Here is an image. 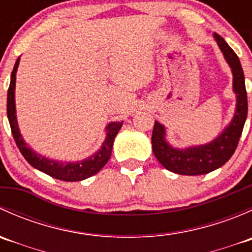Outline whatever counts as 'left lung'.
Here are the masks:
<instances>
[{
  "instance_id": "8db88e82",
  "label": "left lung",
  "mask_w": 252,
  "mask_h": 252,
  "mask_svg": "<svg viewBox=\"0 0 252 252\" xmlns=\"http://www.w3.org/2000/svg\"><path fill=\"white\" fill-rule=\"evenodd\" d=\"M220 51L229 63L233 72V88L236 94V111L232 123L216 140L207 145L178 150L169 146L164 140L163 126L155 122L152 131V151L159 163L168 171L182 175H201L222 167L234 154L243 133L248 116V94L245 78L238 56L220 35L215 34Z\"/></svg>"
}]
</instances>
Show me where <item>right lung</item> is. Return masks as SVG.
<instances>
[{"instance_id":"obj_1","label":"right lung","mask_w":252,"mask_h":252,"mask_svg":"<svg viewBox=\"0 0 252 252\" xmlns=\"http://www.w3.org/2000/svg\"><path fill=\"white\" fill-rule=\"evenodd\" d=\"M18 64H19V58H18L13 67V72H12L11 75V84H9L8 94H7V116H8L12 135H13L14 141H16L20 154L24 156V158L34 168L44 172V173L48 174L50 177H53L60 180H64V182H79V180L86 179V178L97 173L110 159L114 138L118 134V131L121 130L123 122L111 123L107 126V138H106L101 149L95 155L84 159V161L75 162V163H72V162L63 163V162H56L53 159H47L45 157L39 156V155L35 154L32 150H30L27 146V144L22 139L19 129H18L16 103H14V89H16V73Z\"/></svg>"}]
</instances>
